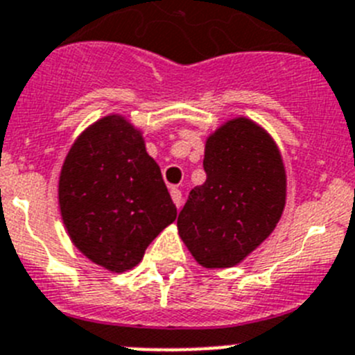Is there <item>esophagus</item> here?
Here are the masks:
<instances>
[{"mask_svg": "<svg viewBox=\"0 0 355 355\" xmlns=\"http://www.w3.org/2000/svg\"><path fill=\"white\" fill-rule=\"evenodd\" d=\"M171 197L174 200L175 207H181V204H183V195H181V191L178 188H171Z\"/></svg>", "mask_w": 355, "mask_h": 355, "instance_id": "obj_1", "label": "esophagus"}]
</instances>
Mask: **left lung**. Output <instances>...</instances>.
<instances>
[{
  "label": "left lung",
  "instance_id": "1",
  "mask_svg": "<svg viewBox=\"0 0 355 355\" xmlns=\"http://www.w3.org/2000/svg\"><path fill=\"white\" fill-rule=\"evenodd\" d=\"M204 171L206 183L190 191L178 230L202 268H232L268 239L282 218L284 160L262 126L236 118L207 137Z\"/></svg>",
  "mask_w": 355,
  "mask_h": 355
}]
</instances>
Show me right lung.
Masks as SVG:
<instances>
[{
  "label": "right lung",
  "mask_w": 355,
  "mask_h": 355,
  "mask_svg": "<svg viewBox=\"0 0 355 355\" xmlns=\"http://www.w3.org/2000/svg\"><path fill=\"white\" fill-rule=\"evenodd\" d=\"M58 197L71 243L112 272L135 268L178 216L141 130L119 114L77 137L61 168Z\"/></svg>",
  "instance_id": "obj_1"
}]
</instances>
